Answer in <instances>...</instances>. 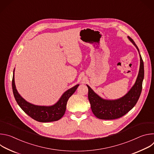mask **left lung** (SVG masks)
<instances>
[{
  "label": "left lung",
  "mask_w": 154,
  "mask_h": 154,
  "mask_svg": "<svg viewBox=\"0 0 154 154\" xmlns=\"http://www.w3.org/2000/svg\"><path fill=\"white\" fill-rule=\"evenodd\" d=\"M129 40L137 49L140 57V66L138 75L134 85L123 97L116 100H106L101 98L91 88H88V99L93 114L100 119H115L119 118L132 109L138 102L142 91L144 79V63L140 54L139 49L134 41L128 36Z\"/></svg>",
  "instance_id": "8db88e82"
}]
</instances>
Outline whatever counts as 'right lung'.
<instances>
[{
	"label": "right lung",
	"instance_id": "right-lung-1",
	"mask_svg": "<svg viewBox=\"0 0 154 154\" xmlns=\"http://www.w3.org/2000/svg\"><path fill=\"white\" fill-rule=\"evenodd\" d=\"M14 69L12 80V88L14 98L21 109L32 119L41 122L56 121L64 115L69 98L74 93L79 85L65 91L58 101L52 106H38L27 102L18 93L14 83Z\"/></svg>",
	"mask_w": 154,
	"mask_h": 154
}]
</instances>
